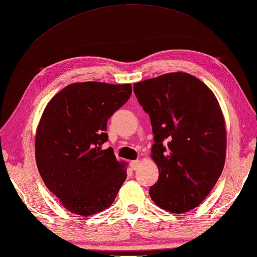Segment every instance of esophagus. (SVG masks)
<instances>
[{
  "label": "esophagus",
  "instance_id": "1",
  "mask_svg": "<svg viewBox=\"0 0 257 257\" xmlns=\"http://www.w3.org/2000/svg\"><path fill=\"white\" fill-rule=\"evenodd\" d=\"M129 166L133 171H136V170H138V167L141 166V162H139L138 160L137 161H132L129 163Z\"/></svg>",
  "mask_w": 257,
  "mask_h": 257
}]
</instances>
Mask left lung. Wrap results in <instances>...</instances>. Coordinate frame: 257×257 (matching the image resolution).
<instances>
[{
  "mask_svg": "<svg viewBox=\"0 0 257 257\" xmlns=\"http://www.w3.org/2000/svg\"><path fill=\"white\" fill-rule=\"evenodd\" d=\"M134 92L154 134L152 158L160 175L149 189L152 200L174 213L198 207L225 165V120L216 96L183 72L135 83Z\"/></svg>",
  "mask_w": 257,
  "mask_h": 257,
  "instance_id": "left-lung-1",
  "label": "left lung"
}]
</instances>
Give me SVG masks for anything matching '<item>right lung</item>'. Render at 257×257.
<instances>
[{
	"label": "right lung",
	"instance_id": "obj_1",
	"mask_svg": "<svg viewBox=\"0 0 257 257\" xmlns=\"http://www.w3.org/2000/svg\"><path fill=\"white\" fill-rule=\"evenodd\" d=\"M130 84L74 83L57 93L41 116L36 162L45 184L68 211L91 216L110 207L127 179L125 163L108 142V119L132 95Z\"/></svg>",
	"mask_w": 257,
	"mask_h": 257
}]
</instances>
